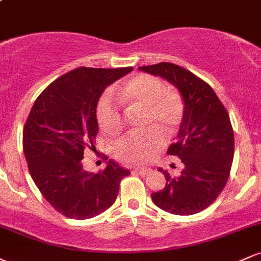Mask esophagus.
<instances>
[{
  "instance_id": "esophagus-1",
  "label": "esophagus",
  "mask_w": 261,
  "mask_h": 261,
  "mask_svg": "<svg viewBox=\"0 0 261 261\" xmlns=\"http://www.w3.org/2000/svg\"><path fill=\"white\" fill-rule=\"evenodd\" d=\"M134 172L137 173V174H139V175L145 176L149 172V169H147V168H135Z\"/></svg>"
}]
</instances>
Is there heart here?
<instances>
[{
    "label": "heart",
    "instance_id": "1",
    "mask_svg": "<svg viewBox=\"0 0 261 261\" xmlns=\"http://www.w3.org/2000/svg\"><path fill=\"white\" fill-rule=\"evenodd\" d=\"M119 97L127 110H142L143 134L126 136L114 147V155L125 163H146L164 146V134L173 135L185 114L184 99L179 92L166 88L158 77L141 73L126 81ZM97 120L101 130L116 135L124 128V114L112 95H104L97 107Z\"/></svg>",
    "mask_w": 261,
    "mask_h": 261
}]
</instances>
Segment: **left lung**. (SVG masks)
<instances>
[{"mask_svg":"<svg viewBox=\"0 0 261 261\" xmlns=\"http://www.w3.org/2000/svg\"><path fill=\"white\" fill-rule=\"evenodd\" d=\"M141 71L169 81L181 93L184 119L178 141L167 154L184 164L179 176L158 169L166 176V187L152 194L158 207L173 215L188 216L207 208L228 181L234 135L228 112L212 87L187 68L170 62L141 66Z\"/></svg>","mask_w":261,"mask_h":261,"instance_id":"8db88e82","label":"left lung"}]
</instances>
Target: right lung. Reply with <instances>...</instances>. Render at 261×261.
I'll return each instance as SVG.
<instances>
[{"instance_id":"1","label":"right lung","mask_w":261,"mask_h":261,"mask_svg":"<svg viewBox=\"0 0 261 261\" xmlns=\"http://www.w3.org/2000/svg\"><path fill=\"white\" fill-rule=\"evenodd\" d=\"M133 67H79L50 83L34 101L23 128V151L33 180L56 211L74 220L100 215L115 202L130 170L109 160L99 173L83 169L94 149L95 112L107 86Z\"/></svg>"}]
</instances>
